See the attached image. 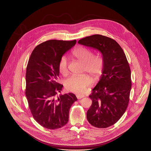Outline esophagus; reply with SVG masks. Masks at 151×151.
Masks as SVG:
<instances>
[{
	"mask_svg": "<svg viewBox=\"0 0 151 151\" xmlns=\"http://www.w3.org/2000/svg\"><path fill=\"white\" fill-rule=\"evenodd\" d=\"M76 97L78 98V99H81L82 98H84V95H80V94H78L76 95Z\"/></svg>",
	"mask_w": 151,
	"mask_h": 151,
	"instance_id": "obj_1",
	"label": "esophagus"
}]
</instances>
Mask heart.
<instances>
[{"mask_svg":"<svg viewBox=\"0 0 151 151\" xmlns=\"http://www.w3.org/2000/svg\"><path fill=\"white\" fill-rule=\"evenodd\" d=\"M72 55L80 62L83 63L82 71L89 73L95 79L101 75L103 68V60L99 56H93L89 49L85 47H78L73 50ZM68 60L66 57H61L58 63V70L63 75L68 73ZM91 80L87 75H73L65 81V86L67 91L76 93H82L86 87L91 84Z\"/></svg>","mask_w":151,"mask_h":151,"instance_id":"obj_1","label":"heart"}]
</instances>
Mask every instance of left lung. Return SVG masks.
Here are the masks:
<instances>
[{"label": "left lung", "instance_id": "8db88e82", "mask_svg": "<svg viewBox=\"0 0 151 151\" xmlns=\"http://www.w3.org/2000/svg\"><path fill=\"white\" fill-rule=\"evenodd\" d=\"M78 44L99 51L102 55V75L89 98L92 101L87 120L98 128L116 123L126 111L132 87L131 71L126 55L115 40L93 35L79 40Z\"/></svg>", "mask_w": 151, "mask_h": 151}]
</instances>
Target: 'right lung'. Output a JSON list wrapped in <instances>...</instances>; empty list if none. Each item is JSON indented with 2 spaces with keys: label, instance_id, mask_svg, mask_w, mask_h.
I'll use <instances>...</instances> for the list:
<instances>
[{
  "label": "right lung",
  "instance_id": "add662e5",
  "mask_svg": "<svg viewBox=\"0 0 151 151\" xmlns=\"http://www.w3.org/2000/svg\"><path fill=\"white\" fill-rule=\"evenodd\" d=\"M76 40H50L37 45L31 54L26 73V96L34 119L54 130L65 126L70 109L78 100L71 93L60 95L63 85L57 81L61 57Z\"/></svg>",
  "mask_w": 151,
  "mask_h": 151
}]
</instances>
